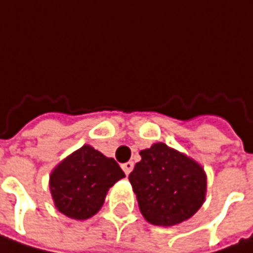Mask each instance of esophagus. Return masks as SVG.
<instances>
[{
	"mask_svg": "<svg viewBox=\"0 0 253 253\" xmlns=\"http://www.w3.org/2000/svg\"><path fill=\"white\" fill-rule=\"evenodd\" d=\"M133 167H134V164H133V162H130V161L122 165V168H123V171H125V173H126V175H128V173L133 171Z\"/></svg>",
	"mask_w": 253,
	"mask_h": 253,
	"instance_id": "1",
	"label": "esophagus"
}]
</instances>
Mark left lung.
<instances>
[{"mask_svg": "<svg viewBox=\"0 0 253 253\" xmlns=\"http://www.w3.org/2000/svg\"><path fill=\"white\" fill-rule=\"evenodd\" d=\"M140 156L128 181L143 217L165 227L193 217L207 191V176L201 165L161 142L140 150Z\"/></svg>", "mask_w": 253, "mask_h": 253, "instance_id": "8db88e82", "label": "left lung"}]
</instances>
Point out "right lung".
Returning <instances> with one entry per match:
<instances>
[{
  "label": "right lung",
  "instance_id": "add662e5",
  "mask_svg": "<svg viewBox=\"0 0 253 253\" xmlns=\"http://www.w3.org/2000/svg\"><path fill=\"white\" fill-rule=\"evenodd\" d=\"M126 175L113 158L84 145L50 173V194L59 211L75 220L92 217L103 207L110 187Z\"/></svg>",
  "mask_w": 253,
  "mask_h": 253
}]
</instances>
